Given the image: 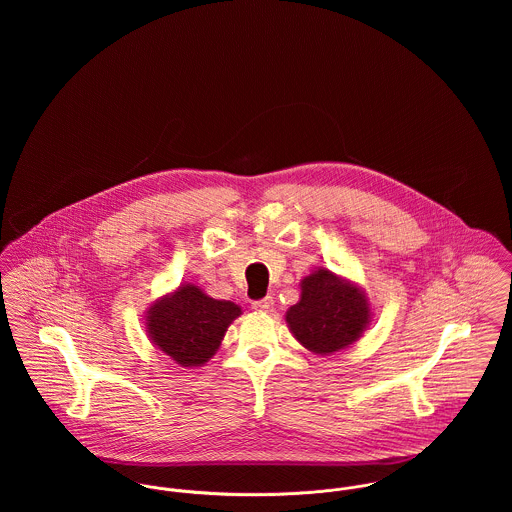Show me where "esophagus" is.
<instances>
[{
	"instance_id": "obj_1",
	"label": "esophagus",
	"mask_w": 512,
	"mask_h": 512,
	"mask_svg": "<svg viewBox=\"0 0 512 512\" xmlns=\"http://www.w3.org/2000/svg\"><path fill=\"white\" fill-rule=\"evenodd\" d=\"M252 307L256 309V311H264V313H268V311H272L274 309V297H262V299H256L254 303H252Z\"/></svg>"
}]
</instances>
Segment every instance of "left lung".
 <instances>
[{
	"label": "left lung",
	"instance_id": "left-lung-1",
	"mask_svg": "<svg viewBox=\"0 0 512 512\" xmlns=\"http://www.w3.org/2000/svg\"><path fill=\"white\" fill-rule=\"evenodd\" d=\"M365 295L319 270L301 282V299L286 319L295 339L313 353L329 355L355 343L368 323Z\"/></svg>",
	"mask_w": 512,
	"mask_h": 512
}]
</instances>
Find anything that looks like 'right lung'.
Here are the masks:
<instances>
[{"label":"right lung","instance_id":"right-lung-1","mask_svg":"<svg viewBox=\"0 0 512 512\" xmlns=\"http://www.w3.org/2000/svg\"><path fill=\"white\" fill-rule=\"evenodd\" d=\"M238 315L240 307L232 301H219L197 286H185L149 309L147 331L177 365L199 366L215 355Z\"/></svg>","mask_w":512,"mask_h":512}]
</instances>
